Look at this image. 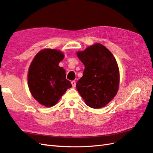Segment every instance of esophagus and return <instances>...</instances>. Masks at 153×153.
<instances>
[{
  "mask_svg": "<svg viewBox=\"0 0 153 153\" xmlns=\"http://www.w3.org/2000/svg\"><path fill=\"white\" fill-rule=\"evenodd\" d=\"M71 84H72V86H73V87H75V86H76V82H75V80H73V81H71Z\"/></svg>",
  "mask_w": 153,
  "mask_h": 153,
  "instance_id": "obj_1",
  "label": "esophagus"
}]
</instances>
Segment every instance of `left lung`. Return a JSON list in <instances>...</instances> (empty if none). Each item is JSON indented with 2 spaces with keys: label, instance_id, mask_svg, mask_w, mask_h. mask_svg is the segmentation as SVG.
Wrapping results in <instances>:
<instances>
[{
  "label": "left lung",
  "instance_id": "obj_1",
  "mask_svg": "<svg viewBox=\"0 0 153 153\" xmlns=\"http://www.w3.org/2000/svg\"><path fill=\"white\" fill-rule=\"evenodd\" d=\"M77 56L85 66L83 76L76 84L77 91L89 107H103L118 91L119 71L115 59L100 43L77 52Z\"/></svg>",
  "mask_w": 153,
  "mask_h": 153
}]
</instances>
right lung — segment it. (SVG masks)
Returning a JSON list of instances; mask_svg holds the SVG:
<instances>
[{"label": "right lung", "instance_id": "right-lung-1", "mask_svg": "<svg viewBox=\"0 0 153 153\" xmlns=\"http://www.w3.org/2000/svg\"><path fill=\"white\" fill-rule=\"evenodd\" d=\"M64 55L54 49H45L37 54L29 69L28 85L32 96L45 106L56 104L72 87L66 71L59 66Z\"/></svg>", "mask_w": 153, "mask_h": 153}]
</instances>
